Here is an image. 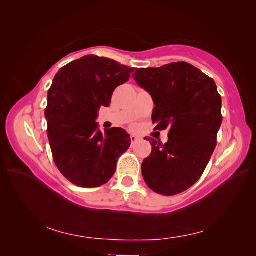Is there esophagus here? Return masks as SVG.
Returning <instances> with one entry per match:
<instances>
[{"label": "esophagus", "mask_w": 256, "mask_h": 256, "mask_svg": "<svg viewBox=\"0 0 256 256\" xmlns=\"http://www.w3.org/2000/svg\"><path fill=\"white\" fill-rule=\"evenodd\" d=\"M130 140H131V145L134 146V145L138 141V138L136 136H130Z\"/></svg>", "instance_id": "esophagus-1"}]
</instances>
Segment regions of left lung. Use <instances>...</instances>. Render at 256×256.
<instances>
[{"label": "left lung", "mask_w": 256, "mask_h": 256, "mask_svg": "<svg viewBox=\"0 0 256 256\" xmlns=\"http://www.w3.org/2000/svg\"><path fill=\"white\" fill-rule=\"evenodd\" d=\"M134 78L152 97L154 129L168 128L166 144L150 138L143 178L159 194H178L200 180L210 160L222 122L221 96L212 78L186 62L136 69Z\"/></svg>", "instance_id": "left-lung-1"}]
</instances>
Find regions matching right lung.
<instances>
[{
	"label": "right lung",
	"mask_w": 256,
	"mask_h": 256,
	"mask_svg": "<svg viewBox=\"0 0 256 256\" xmlns=\"http://www.w3.org/2000/svg\"><path fill=\"white\" fill-rule=\"evenodd\" d=\"M134 68L97 56H85L62 67L48 92L44 110L54 164L67 180L82 188L111 180L116 164L130 147L120 128L98 130L100 106H109L114 90Z\"/></svg>",
	"instance_id": "obj_1"
}]
</instances>
